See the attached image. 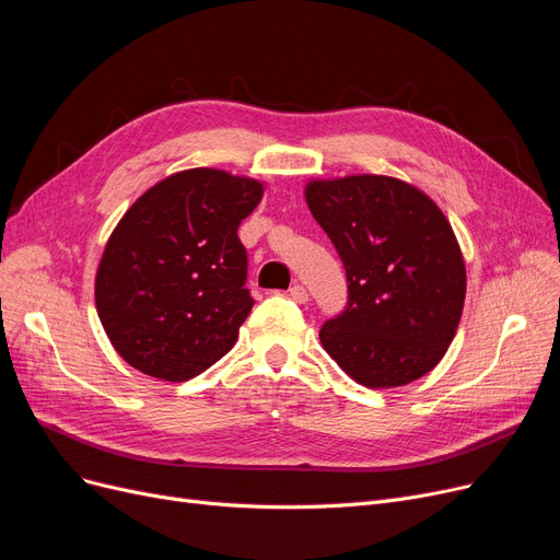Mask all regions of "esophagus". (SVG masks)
Returning <instances> with one entry per match:
<instances>
[{
	"mask_svg": "<svg viewBox=\"0 0 560 560\" xmlns=\"http://www.w3.org/2000/svg\"><path fill=\"white\" fill-rule=\"evenodd\" d=\"M289 299L296 301V303H307L310 294H307V289L303 284H294L289 289Z\"/></svg>",
	"mask_w": 560,
	"mask_h": 560,
	"instance_id": "1",
	"label": "esophagus"
}]
</instances>
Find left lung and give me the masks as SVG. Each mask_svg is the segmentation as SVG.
<instances>
[{
  "instance_id": "1",
  "label": "left lung",
  "mask_w": 560,
  "mask_h": 560,
  "mask_svg": "<svg viewBox=\"0 0 560 560\" xmlns=\"http://www.w3.org/2000/svg\"><path fill=\"white\" fill-rule=\"evenodd\" d=\"M305 200L346 269L349 301L318 332L364 387L421 378L444 358L465 303V261L440 207L385 175L314 179Z\"/></svg>"
}]
</instances>
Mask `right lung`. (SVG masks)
Wrapping results in <instances>:
<instances>
[{
    "label": "right lung",
    "mask_w": 560,
    "mask_h": 560,
    "mask_svg": "<svg viewBox=\"0 0 560 560\" xmlns=\"http://www.w3.org/2000/svg\"><path fill=\"white\" fill-rule=\"evenodd\" d=\"M261 194L257 179L191 168L127 209L95 278L100 322L127 364L179 383L232 349L255 303L236 230Z\"/></svg>",
    "instance_id": "add662e5"
}]
</instances>
